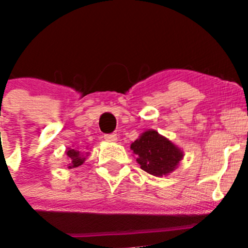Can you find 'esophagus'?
<instances>
[{"label":"esophagus","instance_id":"obj_1","mask_svg":"<svg viewBox=\"0 0 248 248\" xmlns=\"http://www.w3.org/2000/svg\"><path fill=\"white\" fill-rule=\"evenodd\" d=\"M104 139L107 141H116L117 140V136L115 133H111V134H105L104 136Z\"/></svg>","mask_w":248,"mask_h":248}]
</instances>
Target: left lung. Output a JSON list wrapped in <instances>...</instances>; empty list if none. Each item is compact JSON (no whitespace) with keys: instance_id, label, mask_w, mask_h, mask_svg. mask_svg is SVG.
I'll use <instances>...</instances> for the list:
<instances>
[{"instance_id":"8db88e82","label":"left lung","mask_w":248,"mask_h":248,"mask_svg":"<svg viewBox=\"0 0 248 248\" xmlns=\"http://www.w3.org/2000/svg\"><path fill=\"white\" fill-rule=\"evenodd\" d=\"M137 162L149 174L162 177L172 173L183 158V151L157 131L148 129L131 144Z\"/></svg>"}]
</instances>
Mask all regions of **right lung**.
<instances>
[{"instance_id": "right-lung-1", "label": "right lung", "mask_w": 248, "mask_h": 248, "mask_svg": "<svg viewBox=\"0 0 248 248\" xmlns=\"http://www.w3.org/2000/svg\"><path fill=\"white\" fill-rule=\"evenodd\" d=\"M88 153H86V156H87ZM66 156H68V168H76L78 166L82 165L86 161L85 154L81 153V151L76 150V149L69 148L66 150Z\"/></svg>"}]
</instances>
